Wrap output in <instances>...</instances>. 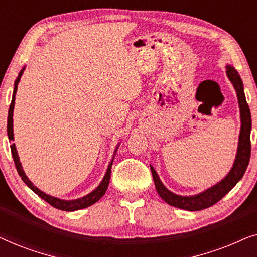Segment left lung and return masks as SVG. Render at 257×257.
Here are the masks:
<instances>
[{
	"label": "left lung",
	"instance_id": "obj_1",
	"mask_svg": "<svg viewBox=\"0 0 257 257\" xmlns=\"http://www.w3.org/2000/svg\"><path fill=\"white\" fill-rule=\"evenodd\" d=\"M227 76L233 83V85L236 90L238 105H240V112H241V132L240 138H238V149L236 159H235L234 166L231 168L229 173L222 181L216 184L213 187H210L203 193H200L198 195L194 196H180L174 194L168 191V189L163 185L160 181L159 177H158L157 172L154 168L151 166V171H152L154 185H156V189L158 194L161 196L164 201H166L168 205L178 207V208L191 210V212H195V210L206 209L208 207L215 205L219 202L238 181L243 177L245 170H247L249 159H250L251 153V144H250V130H251V115L250 110H249L248 103L245 100L244 91H243V83L238 72L234 68L228 65L227 66Z\"/></svg>",
	"mask_w": 257,
	"mask_h": 257
}]
</instances>
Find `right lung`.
<instances>
[{
  "label": "right lung",
  "mask_w": 257,
  "mask_h": 257,
  "mask_svg": "<svg viewBox=\"0 0 257 257\" xmlns=\"http://www.w3.org/2000/svg\"><path fill=\"white\" fill-rule=\"evenodd\" d=\"M23 70L19 73V77H17V79L15 80V86H14V92H13V99H12V103H10L9 111H8V122H7V132H8V138H9L10 142H12V140H14V133H13V111H14V105H15V96H16V91H17V85H19L20 78H21V76H22ZM10 150H12L13 159H14V163H15L16 170H17V172H19L20 177L22 178V180L24 181V184H26L28 187L31 189V191L36 193V194L40 196V198L43 199L44 201H47L49 205H51L52 207H55V208L62 209V210H66V212H73V210H78V209H82V208H86V207H89L91 205H93V203H96L98 200H99L101 196L105 194V192H106L108 182H110L111 167H112V163H113V160L111 161L110 165H108V168H107V171H106V174H105V177L103 179V181L100 182V185L98 186V187L94 189L93 192H91L90 194H87L86 196H84V198H80V199H77V200H71V201H65V200H61V199L54 198V196H50V195L45 194V193L40 191V189H38L37 187H35V186L31 184V181L29 180V179L27 178L26 173H24V172H23L22 166H21L19 156H17V151H16L15 144H12V145H10ZM115 151H117V150H115Z\"/></svg>",
  "instance_id": "1"
}]
</instances>
